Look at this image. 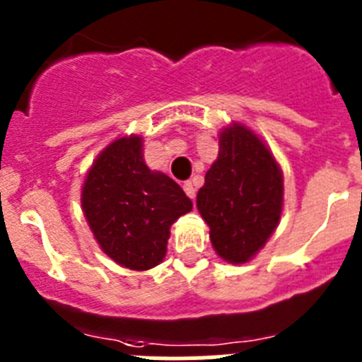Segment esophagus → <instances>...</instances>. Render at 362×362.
<instances>
[{
  "instance_id": "34e87169",
  "label": "esophagus",
  "mask_w": 362,
  "mask_h": 362,
  "mask_svg": "<svg viewBox=\"0 0 362 362\" xmlns=\"http://www.w3.org/2000/svg\"><path fill=\"white\" fill-rule=\"evenodd\" d=\"M183 190H185V194H187V196L190 197V199H194V197H196V188H194L192 181H185V183H183Z\"/></svg>"
}]
</instances>
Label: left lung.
Masks as SVG:
<instances>
[{
    "label": "left lung",
    "instance_id": "1",
    "mask_svg": "<svg viewBox=\"0 0 362 362\" xmlns=\"http://www.w3.org/2000/svg\"><path fill=\"white\" fill-rule=\"evenodd\" d=\"M283 172L257 134L232 123L197 192V210L210 226L214 250L226 263H248L277 228Z\"/></svg>",
    "mask_w": 362,
    "mask_h": 362
}]
</instances>
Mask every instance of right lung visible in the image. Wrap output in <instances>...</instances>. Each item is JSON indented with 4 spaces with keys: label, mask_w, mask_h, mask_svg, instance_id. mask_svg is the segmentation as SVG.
Segmentation results:
<instances>
[{
    "label": "right lung",
    "mask_w": 362,
    "mask_h": 362,
    "mask_svg": "<svg viewBox=\"0 0 362 362\" xmlns=\"http://www.w3.org/2000/svg\"><path fill=\"white\" fill-rule=\"evenodd\" d=\"M81 206L101 250L130 270L166 255L174 221L192 210L183 188L143 161V139L124 136L99 153L81 188Z\"/></svg>",
    "instance_id": "1"
}]
</instances>
